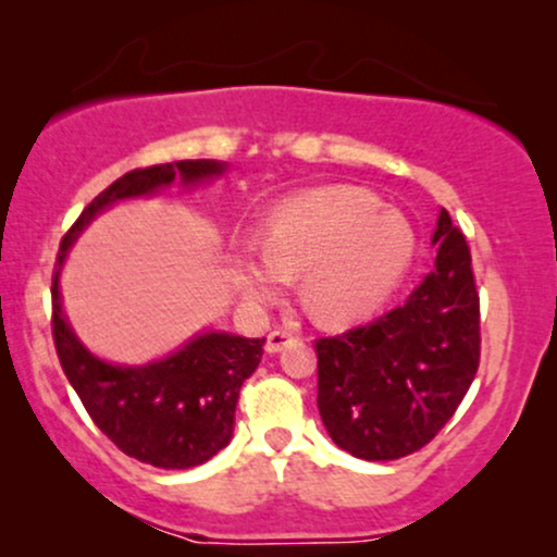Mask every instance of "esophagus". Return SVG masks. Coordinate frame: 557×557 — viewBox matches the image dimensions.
Wrapping results in <instances>:
<instances>
[{
  "mask_svg": "<svg viewBox=\"0 0 557 557\" xmlns=\"http://www.w3.org/2000/svg\"><path fill=\"white\" fill-rule=\"evenodd\" d=\"M293 341H298L296 335H293V332H287V330H274V332H270V335H267V354H280V350L285 348L287 343H293Z\"/></svg>",
  "mask_w": 557,
  "mask_h": 557,
  "instance_id": "obj_1",
  "label": "esophagus"
}]
</instances>
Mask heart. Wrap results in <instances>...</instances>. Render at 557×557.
<instances>
[{"label":"heart","instance_id":"b5f03b06","mask_svg":"<svg viewBox=\"0 0 557 557\" xmlns=\"http://www.w3.org/2000/svg\"><path fill=\"white\" fill-rule=\"evenodd\" d=\"M417 257L406 214L361 188H317L285 198L267 220V240L235 243L243 296L267 304L304 274V304L322 324H348L393 296Z\"/></svg>","mask_w":557,"mask_h":557}]
</instances>
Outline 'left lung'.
<instances>
[{
	"mask_svg": "<svg viewBox=\"0 0 557 557\" xmlns=\"http://www.w3.org/2000/svg\"><path fill=\"white\" fill-rule=\"evenodd\" d=\"M434 270L385 317L317 341V406L332 443L395 461L434 440L479 369V293L466 235L440 212Z\"/></svg>",
	"mask_w": 557,
	"mask_h": 557,
	"instance_id": "left-lung-1",
	"label": "left lung"
}]
</instances>
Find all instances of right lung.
Here are the masks:
<instances>
[{
    "label": "right lung",
    "mask_w": 557,
    "mask_h": 557,
    "mask_svg": "<svg viewBox=\"0 0 557 557\" xmlns=\"http://www.w3.org/2000/svg\"><path fill=\"white\" fill-rule=\"evenodd\" d=\"M225 162L183 159L125 172L83 209L60 243L52 277V335L62 372L88 417L125 456L157 469H194L230 443L243 382L257 372L264 337L201 332L168 359L144 367L101 361L75 337L60 298L67 248L96 214L123 198L151 196L175 181L196 185L222 175Z\"/></svg>",
    "instance_id": "add662e5"
}]
</instances>
